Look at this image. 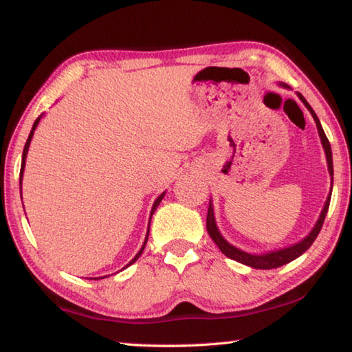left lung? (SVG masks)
<instances>
[{"instance_id":"obj_1","label":"left lung","mask_w":352,"mask_h":352,"mask_svg":"<svg viewBox=\"0 0 352 352\" xmlns=\"http://www.w3.org/2000/svg\"><path fill=\"white\" fill-rule=\"evenodd\" d=\"M279 85L284 87V88H289V85H285V83H279ZM298 98L301 99V102L306 105V109L311 111V115L314 118L315 124H317V129H318V135H320V140H321V144H323L324 148V153H326V160H327V169H329V174H331V180H333V168H332V151H331V144L329 141H327L326 135H324V130L321 127L320 124V119L318 116L315 115V111L312 110V107L309 105L307 100L302 98L301 93H298ZM331 192H332V186H331ZM331 192H329V197H327L326 204L323 206V211H321L320 217L317 220V223L312 228L311 233H309L305 239L301 242L295 243V245H290L287 248H281V250H275V252H269V253H264V254H252V253H247V252H242V250L236 248L234 245H231L228 241L223 239V236L220 234V231L216 225V219H214V210H212V204L210 200V208H208V216H206V230L208 233H210L211 239L216 242V245L219 247L220 252H222L226 258L230 259H234L237 262H241V264H245L248 267H253V269H261V270H269V269H278V267H281L284 264H287V262L294 261L296 258H300V256L306 252V250L312 245L314 241L317 239V236L320 233L321 226H323L324 222V217L327 214V210H329V201H331Z\"/></svg>"}]
</instances>
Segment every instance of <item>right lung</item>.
I'll return each mask as SVG.
<instances>
[{"label":"right lung","mask_w":352,"mask_h":352,"mask_svg":"<svg viewBox=\"0 0 352 352\" xmlns=\"http://www.w3.org/2000/svg\"><path fill=\"white\" fill-rule=\"evenodd\" d=\"M40 119H41V116H38L37 119H35V122H34V126H32V130H31V133H29V136H28V141H26V144H25V148H23V157H21V169H20V184H21V180H23V172H25V166H26V155H28V151H29V144H31V140H32V136H34V132H35V129H37V126H38V122H40ZM164 194L166 192H163L162 195H160V197L155 200V204H153V206H152V211H151V219H152V216H153V212H155V210H157L158 208V205H160V201L163 200V197H164ZM148 228H151V220H148ZM148 228H147V236H146V241H144V243H142V247H141V250L138 253H136V256L135 258L129 262V264L124 267V269H127L129 265H132L133 262L140 258L141 256V253H142V250H144V247H146V242H147V237H148ZM104 278V276H102ZM102 278H91V279H102Z\"/></svg>","instance_id":"obj_1"}]
</instances>
